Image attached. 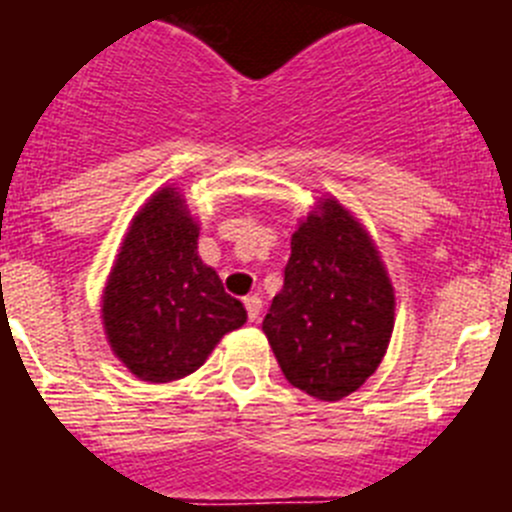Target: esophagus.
Wrapping results in <instances>:
<instances>
[{"instance_id":"1","label":"esophagus","mask_w":512,"mask_h":512,"mask_svg":"<svg viewBox=\"0 0 512 512\" xmlns=\"http://www.w3.org/2000/svg\"><path fill=\"white\" fill-rule=\"evenodd\" d=\"M243 305H246L248 320H251V323H259V320H261V297L259 295H248L246 300H243Z\"/></svg>"}]
</instances>
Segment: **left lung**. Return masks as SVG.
<instances>
[{
  "instance_id": "1",
  "label": "left lung",
  "mask_w": 512,
  "mask_h": 512,
  "mask_svg": "<svg viewBox=\"0 0 512 512\" xmlns=\"http://www.w3.org/2000/svg\"><path fill=\"white\" fill-rule=\"evenodd\" d=\"M261 328L287 382L310 397L336 402L377 372L395 289L369 233L333 197L292 233L284 287Z\"/></svg>"
}]
</instances>
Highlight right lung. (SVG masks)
Instances as JSON below:
<instances>
[{
    "instance_id": "right-lung-1",
    "label": "right lung",
    "mask_w": 512,
    "mask_h": 512,
    "mask_svg": "<svg viewBox=\"0 0 512 512\" xmlns=\"http://www.w3.org/2000/svg\"><path fill=\"white\" fill-rule=\"evenodd\" d=\"M200 228L174 187L158 189L133 217L102 295V323L117 359L143 382L197 372L217 341L246 323L197 256Z\"/></svg>"
}]
</instances>
